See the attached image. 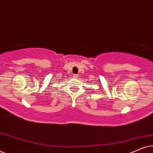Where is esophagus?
Returning <instances> with one entry per match:
<instances>
[{"label":"esophagus","mask_w":153,"mask_h":153,"mask_svg":"<svg viewBox=\"0 0 153 153\" xmlns=\"http://www.w3.org/2000/svg\"><path fill=\"white\" fill-rule=\"evenodd\" d=\"M73 76H74V78H77V77L79 76V75L78 74H74V75H73Z\"/></svg>","instance_id":"esophagus-1"}]
</instances>
